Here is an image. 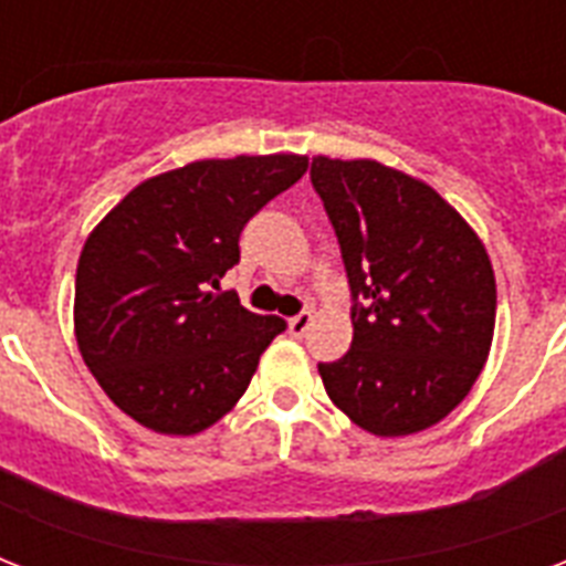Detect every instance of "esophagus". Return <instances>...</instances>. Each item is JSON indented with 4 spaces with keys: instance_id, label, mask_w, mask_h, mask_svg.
Returning <instances> with one entry per match:
<instances>
[{
    "instance_id": "obj_1",
    "label": "esophagus",
    "mask_w": 566,
    "mask_h": 566,
    "mask_svg": "<svg viewBox=\"0 0 566 566\" xmlns=\"http://www.w3.org/2000/svg\"><path fill=\"white\" fill-rule=\"evenodd\" d=\"M287 328H291L293 337L305 335V332H308V328H311V314H308V311H302V314H296V317L287 319Z\"/></svg>"
}]
</instances>
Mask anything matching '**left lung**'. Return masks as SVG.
Returning a JSON list of instances; mask_svg holds the SVG:
<instances>
[{"label":"left lung","mask_w":566,"mask_h":566,"mask_svg":"<svg viewBox=\"0 0 566 566\" xmlns=\"http://www.w3.org/2000/svg\"><path fill=\"white\" fill-rule=\"evenodd\" d=\"M353 291V346L319 364L328 399L378 438L455 408L491 353L496 279L482 240L426 181L378 161H311Z\"/></svg>","instance_id":"obj_1"}]
</instances>
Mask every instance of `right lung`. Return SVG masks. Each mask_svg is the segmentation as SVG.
<instances>
[{
	"label": "right lung",
	"mask_w": 566,
	"mask_h": 566,
	"mask_svg": "<svg viewBox=\"0 0 566 566\" xmlns=\"http://www.w3.org/2000/svg\"><path fill=\"white\" fill-rule=\"evenodd\" d=\"M308 170L305 155L193 161L137 185L84 240L75 340L132 420L199 434L234 408L282 317L252 314L220 279L240 231Z\"/></svg>",
	"instance_id": "right-lung-1"
}]
</instances>
